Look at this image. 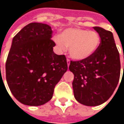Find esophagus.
<instances>
[{
    "mask_svg": "<svg viewBox=\"0 0 124 124\" xmlns=\"http://www.w3.org/2000/svg\"><path fill=\"white\" fill-rule=\"evenodd\" d=\"M70 60L69 59H67V63H68V66L70 65Z\"/></svg>",
    "mask_w": 124,
    "mask_h": 124,
    "instance_id": "esophagus-1",
    "label": "esophagus"
}]
</instances>
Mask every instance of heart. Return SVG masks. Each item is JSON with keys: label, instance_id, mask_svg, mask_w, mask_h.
Returning <instances> with one entry per match:
<instances>
[{"label": "heart", "instance_id": "1", "mask_svg": "<svg viewBox=\"0 0 124 124\" xmlns=\"http://www.w3.org/2000/svg\"><path fill=\"white\" fill-rule=\"evenodd\" d=\"M54 41L61 51L69 47L70 56L76 60H82L93 55L98 49L101 38L94 31L70 28L54 37Z\"/></svg>", "mask_w": 124, "mask_h": 124}]
</instances>
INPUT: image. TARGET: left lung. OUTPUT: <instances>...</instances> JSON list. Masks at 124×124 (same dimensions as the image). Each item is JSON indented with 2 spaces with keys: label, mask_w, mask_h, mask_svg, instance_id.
Wrapping results in <instances>:
<instances>
[{
  "label": "left lung",
  "mask_w": 124,
  "mask_h": 124,
  "mask_svg": "<svg viewBox=\"0 0 124 124\" xmlns=\"http://www.w3.org/2000/svg\"><path fill=\"white\" fill-rule=\"evenodd\" d=\"M101 43L87 59L70 61L69 70L74 74L73 89L77 101L85 106H98L107 101L116 90L120 78L119 52L113 34L101 27H93Z\"/></svg>",
  "instance_id": "left-lung-1"
}]
</instances>
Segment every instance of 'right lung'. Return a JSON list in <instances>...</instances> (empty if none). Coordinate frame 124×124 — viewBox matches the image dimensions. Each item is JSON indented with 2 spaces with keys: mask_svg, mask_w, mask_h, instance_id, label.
<instances>
[{
  "mask_svg": "<svg viewBox=\"0 0 124 124\" xmlns=\"http://www.w3.org/2000/svg\"><path fill=\"white\" fill-rule=\"evenodd\" d=\"M50 25L31 23L13 38L6 62V77L12 95L20 103L40 106L49 101L56 85L68 70L65 55L53 51Z\"/></svg>",
  "mask_w": 124,
  "mask_h": 124,
  "instance_id": "1",
  "label": "right lung"
}]
</instances>
